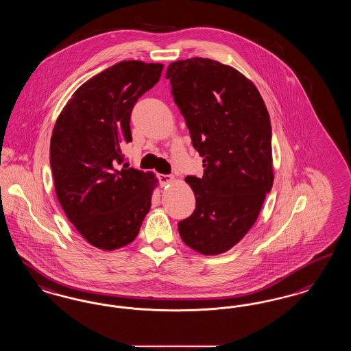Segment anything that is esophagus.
Listing matches in <instances>:
<instances>
[{
    "label": "esophagus",
    "mask_w": 351,
    "mask_h": 351,
    "mask_svg": "<svg viewBox=\"0 0 351 351\" xmlns=\"http://www.w3.org/2000/svg\"><path fill=\"white\" fill-rule=\"evenodd\" d=\"M158 178H159V182L162 185H167L175 180V178L172 175H159Z\"/></svg>",
    "instance_id": "34e87169"
}]
</instances>
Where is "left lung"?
<instances>
[{
	"label": "left lung",
	"mask_w": 351,
	"mask_h": 351,
	"mask_svg": "<svg viewBox=\"0 0 351 351\" xmlns=\"http://www.w3.org/2000/svg\"><path fill=\"white\" fill-rule=\"evenodd\" d=\"M166 78L205 167L201 179L185 178L196 210L179 234L196 252L221 254L252 228L273 185L267 106L251 80L210 58L173 61Z\"/></svg>",
	"instance_id": "1"
}]
</instances>
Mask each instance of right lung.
I'll return each instance as SVG.
<instances>
[{"label": "right lung", "mask_w": 351, "mask_h": 351, "mask_svg": "<svg viewBox=\"0 0 351 351\" xmlns=\"http://www.w3.org/2000/svg\"><path fill=\"white\" fill-rule=\"evenodd\" d=\"M163 64L121 61L81 84L57 117L49 160L57 199L87 243L113 251L132 243L152 208L153 172L129 169L130 113Z\"/></svg>", "instance_id": "right-lung-1"}]
</instances>
